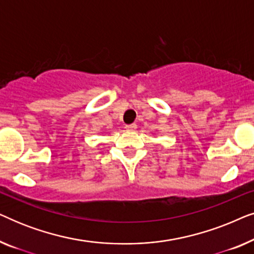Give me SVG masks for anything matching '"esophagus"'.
<instances>
[{
    "mask_svg": "<svg viewBox=\"0 0 254 254\" xmlns=\"http://www.w3.org/2000/svg\"><path fill=\"white\" fill-rule=\"evenodd\" d=\"M125 128H126V129L129 130V131H134L137 127H136V125H135V124H130V125H126V127H125Z\"/></svg>",
    "mask_w": 254,
    "mask_h": 254,
    "instance_id": "obj_1",
    "label": "esophagus"
}]
</instances>
